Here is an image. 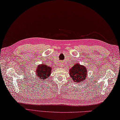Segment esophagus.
Listing matches in <instances>:
<instances>
[{"instance_id": "esophagus-1", "label": "esophagus", "mask_w": 120, "mask_h": 120, "mask_svg": "<svg viewBox=\"0 0 120 120\" xmlns=\"http://www.w3.org/2000/svg\"><path fill=\"white\" fill-rule=\"evenodd\" d=\"M60 67H63V64H60Z\"/></svg>"}]
</instances>
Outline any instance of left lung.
<instances>
[{
    "label": "left lung",
    "mask_w": 120,
    "mask_h": 120,
    "mask_svg": "<svg viewBox=\"0 0 120 120\" xmlns=\"http://www.w3.org/2000/svg\"><path fill=\"white\" fill-rule=\"evenodd\" d=\"M87 70L86 67L80 64L76 63L69 70V75L76 83H81L86 79Z\"/></svg>",
    "instance_id": "left-lung-1"
}]
</instances>
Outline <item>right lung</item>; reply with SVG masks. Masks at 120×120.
I'll use <instances>...</instances> for the list:
<instances>
[{
	"label": "right lung",
	"mask_w": 120,
	"mask_h": 120,
	"mask_svg": "<svg viewBox=\"0 0 120 120\" xmlns=\"http://www.w3.org/2000/svg\"><path fill=\"white\" fill-rule=\"evenodd\" d=\"M52 68L46 64H41L38 65L36 70V74L39 79L46 80L50 77Z\"/></svg>",
	"instance_id": "obj_1"
}]
</instances>
